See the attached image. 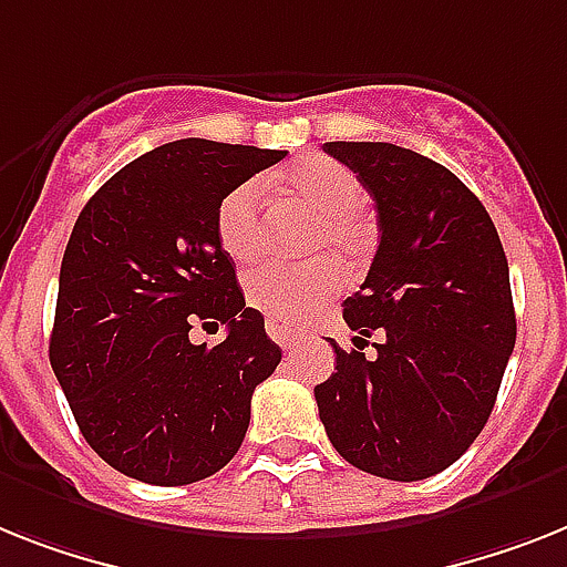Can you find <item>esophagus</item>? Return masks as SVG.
<instances>
[{"instance_id": "1", "label": "esophagus", "mask_w": 567, "mask_h": 567, "mask_svg": "<svg viewBox=\"0 0 567 567\" xmlns=\"http://www.w3.org/2000/svg\"><path fill=\"white\" fill-rule=\"evenodd\" d=\"M266 333L272 336V341H278L284 350H292L295 344H298L295 327H289L287 321H280V318H266Z\"/></svg>"}]
</instances>
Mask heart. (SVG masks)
Returning a JSON list of instances; mask_svg holds the SVG:
<instances>
[{
  "mask_svg": "<svg viewBox=\"0 0 567 567\" xmlns=\"http://www.w3.org/2000/svg\"><path fill=\"white\" fill-rule=\"evenodd\" d=\"M280 185L295 203L316 217L310 251H330L344 266H357L373 246V228L362 210V185L357 173L336 158L307 156L295 162ZM219 246L234 264H251L264 255L266 214L260 182H243L228 190L217 208ZM341 280L330 257L310 264H266L246 280V301L269 318L298 324L321 310Z\"/></svg>",
  "mask_w": 567,
  "mask_h": 567,
  "instance_id": "b5f03b06",
  "label": "heart"
}]
</instances>
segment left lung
Masks as SVG:
<instances>
[{"label": "left lung", "mask_w": 567, "mask_h": 567, "mask_svg": "<svg viewBox=\"0 0 567 567\" xmlns=\"http://www.w3.org/2000/svg\"><path fill=\"white\" fill-rule=\"evenodd\" d=\"M379 214L371 272L344 301L357 350L333 339L336 373L316 385L341 457L388 481L457 461L493 414L516 348L509 269L493 219L455 173L385 142H327ZM379 332L364 360V338Z\"/></svg>", "instance_id": "8db88e82"}]
</instances>
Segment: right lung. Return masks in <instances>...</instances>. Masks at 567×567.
Returning a JSON list of instances; mask_svg holds the SVG:
<instances>
[{
	"instance_id": "obj_1",
	"label": "right lung",
	"mask_w": 567,
	"mask_h": 567,
	"mask_svg": "<svg viewBox=\"0 0 567 567\" xmlns=\"http://www.w3.org/2000/svg\"><path fill=\"white\" fill-rule=\"evenodd\" d=\"M284 156L182 138L121 167L81 210L60 266L49 359L81 434L112 470L182 486L237 455L251 394L280 348L246 307L217 208ZM196 320L226 323L227 339L194 346Z\"/></svg>"
}]
</instances>
